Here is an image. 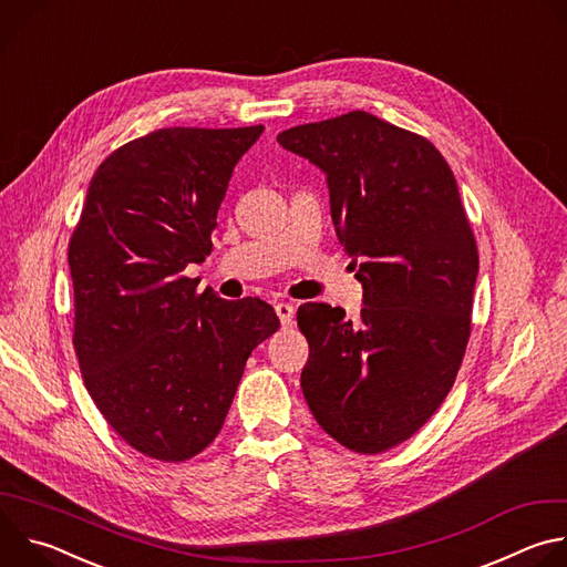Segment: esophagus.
<instances>
[{"instance_id":"1","label":"esophagus","mask_w":567,"mask_h":567,"mask_svg":"<svg viewBox=\"0 0 567 567\" xmlns=\"http://www.w3.org/2000/svg\"><path fill=\"white\" fill-rule=\"evenodd\" d=\"M293 311H296V307H293L291 302H278V305H276V313H278V318H280V322H282V328H291Z\"/></svg>"}]
</instances>
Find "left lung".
Returning a JSON list of instances; mask_svg holds the SVG:
<instances>
[{
	"instance_id": "obj_1",
	"label": "left lung",
	"mask_w": 567,
	"mask_h": 567,
	"mask_svg": "<svg viewBox=\"0 0 567 567\" xmlns=\"http://www.w3.org/2000/svg\"><path fill=\"white\" fill-rule=\"evenodd\" d=\"M278 143L326 173L337 235L361 258L354 326L341 307H298L302 394L322 431L374 455L413 437L457 377L475 237L446 158L420 134L357 110L285 130Z\"/></svg>"
}]
</instances>
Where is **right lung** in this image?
Instances as JSON below:
<instances>
[{
	"instance_id": "obj_1",
	"label": "right lung",
	"mask_w": 567,
	"mask_h": 567,
	"mask_svg": "<svg viewBox=\"0 0 567 567\" xmlns=\"http://www.w3.org/2000/svg\"><path fill=\"white\" fill-rule=\"evenodd\" d=\"M262 132L164 127L121 145L94 173L69 241L87 392L132 449L161 462L217 437L247 359L280 328L265 300L197 293L184 276L210 254L233 168Z\"/></svg>"
}]
</instances>
